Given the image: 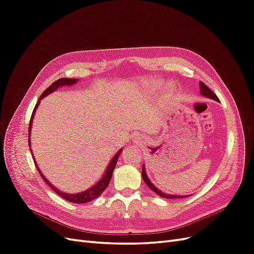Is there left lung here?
<instances>
[{
    "label": "left lung",
    "mask_w": 254,
    "mask_h": 254,
    "mask_svg": "<svg viewBox=\"0 0 254 254\" xmlns=\"http://www.w3.org/2000/svg\"><path fill=\"white\" fill-rule=\"evenodd\" d=\"M199 87H200V93H201V95H203V96H205V97L212 98V99H215V101H217V102L219 101L218 97L216 96V94H215L214 92H213L210 88H207L202 81L199 82ZM142 178H143L144 182L146 183V186H147L151 190L155 191L156 194H158V195L161 196V197L167 198V199H176V198H177V199H178V198L180 199V198H186V197H188V196H179V195L165 194V193H163L162 190H160L159 189H157V188L151 183V181L148 179V177H147V174H146V170H145L144 165H143V167H142Z\"/></svg>",
    "instance_id": "left-lung-1"
}]
</instances>
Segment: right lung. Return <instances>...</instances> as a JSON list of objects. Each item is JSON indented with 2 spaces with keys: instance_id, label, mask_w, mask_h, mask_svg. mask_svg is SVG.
I'll use <instances>...</instances> for the list:
<instances>
[{
  "instance_id": "obj_1",
  "label": "right lung",
  "mask_w": 254,
  "mask_h": 254,
  "mask_svg": "<svg viewBox=\"0 0 254 254\" xmlns=\"http://www.w3.org/2000/svg\"><path fill=\"white\" fill-rule=\"evenodd\" d=\"M77 81H78V79H76V78H60V79L56 80L55 82H53V83L51 84V86L41 94V96L39 97V99H38V103H37L36 106H35V109H34V111H33L32 118H30V121H29V127H28V132H29V133H28V136H29V137H28V145H29V147H30V129H32L33 119H34V115H35L36 109L38 108V106H39L41 99H42L43 97H45V96H48L50 93H52V92L56 91V90H57L58 88H60V87H64V86H72V84L76 83ZM122 150H123V149L121 148L117 153H115V156H114V157L112 158V160L110 161V163L108 164V167H107V170H106L105 174L103 175L101 180H99L96 184H94V186L92 187V188L88 189L87 190H84V191H81V193H78V194H67V193H65V191H61V190H59L57 188L54 187L53 184L42 175V173H41L40 170H39V167H38V165H37V163H36L35 159H34V161H35V164H36V167H37L38 172L40 173V175H41V177L43 178V180L45 181V183L49 184V187H50L54 191H55V193H57L61 198H64V199H65V200L70 201V202H74V203H86V202H89V201H92V200H94V199H96V198H97L99 195H101V194L103 193V191L106 190V188L108 187V184H109V182H110V180H111L112 174H113V170H114L115 165H117L118 159H119V157H120V155H121ZM30 151H32V150H30ZM32 155H33V152H32Z\"/></svg>"
}]
</instances>
